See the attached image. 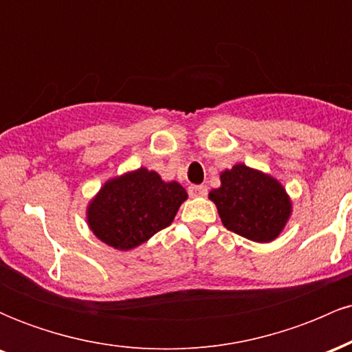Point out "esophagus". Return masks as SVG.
Returning a JSON list of instances; mask_svg holds the SVG:
<instances>
[{"label":"esophagus","instance_id":"1","mask_svg":"<svg viewBox=\"0 0 352 352\" xmlns=\"http://www.w3.org/2000/svg\"><path fill=\"white\" fill-rule=\"evenodd\" d=\"M207 192L208 188L205 187V185H192V187H188V193L192 197H205Z\"/></svg>","mask_w":352,"mask_h":352}]
</instances>
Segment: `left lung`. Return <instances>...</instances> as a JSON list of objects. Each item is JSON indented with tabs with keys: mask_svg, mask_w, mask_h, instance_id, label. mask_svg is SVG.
I'll return each mask as SVG.
<instances>
[{
	"mask_svg": "<svg viewBox=\"0 0 352 352\" xmlns=\"http://www.w3.org/2000/svg\"><path fill=\"white\" fill-rule=\"evenodd\" d=\"M220 182L208 199L225 228L256 243L278 238L292 215V200L280 182L245 164L221 172Z\"/></svg>",
	"mask_w": 352,
	"mask_h": 352,
	"instance_id": "left-lung-1",
	"label": "left lung"
}]
</instances>
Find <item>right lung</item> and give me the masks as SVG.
Returning a JSON list of instances; mask_svg holds the SVG:
<instances>
[{
    "mask_svg": "<svg viewBox=\"0 0 352 352\" xmlns=\"http://www.w3.org/2000/svg\"><path fill=\"white\" fill-rule=\"evenodd\" d=\"M187 197L179 182L140 167L102 185L87 207V225L100 241L127 252L167 228Z\"/></svg>",
    "mask_w": 352,
    "mask_h": 352,
    "instance_id": "obj_1",
    "label": "right lung"
}]
</instances>
